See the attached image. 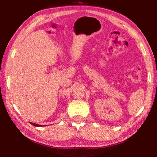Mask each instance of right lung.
I'll return each mask as SVG.
<instances>
[{"mask_svg": "<svg viewBox=\"0 0 157 157\" xmlns=\"http://www.w3.org/2000/svg\"><path fill=\"white\" fill-rule=\"evenodd\" d=\"M30 123L32 125H34V126H36V127H42V125H38V124H36V123H31L30 122Z\"/></svg>", "mask_w": 157, "mask_h": 157, "instance_id": "obj_1", "label": "right lung"}]
</instances>
